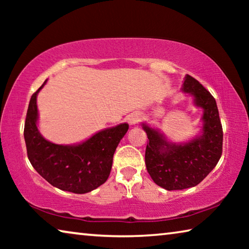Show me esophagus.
I'll return each mask as SVG.
<instances>
[{
    "mask_svg": "<svg viewBox=\"0 0 249 249\" xmlns=\"http://www.w3.org/2000/svg\"><path fill=\"white\" fill-rule=\"evenodd\" d=\"M140 120H141L140 114H132V115H129V117H128V123L130 125H135Z\"/></svg>",
    "mask_w": 249,
    "mask_h": 249,
    "instance_id": "34e87169",
    "label": "esophagus"
}]
</instances>
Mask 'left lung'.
Wrapping results in <instances>:
<instances>
[{
  "label": "left lung",
  "instance_id": "left-lung-1",
  "mask_svg": "<svg viewBox=\"0 0 249 249\" xmlns=\"http://www.w3.org/2000/svg\"><path fill=\"white\" fill-rule=\"evenodd\" d=\"M182 91L195 98V104L203 109L202 135L184 144L166 140L159 130L142 123L149 142L145 162L151 179L168 191L196 187L217 165L222 156L223 128L217 105L202 84L187 74Z\"/></svg>",
  "mask_w": 249,
  "mask_h": 249
}]
</instances>
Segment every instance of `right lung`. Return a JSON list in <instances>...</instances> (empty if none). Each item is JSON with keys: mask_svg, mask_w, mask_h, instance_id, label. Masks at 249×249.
<instances>
[{"mask_svg": "<svg viewBox=\"0 0 249 249\" xmlns=\"http://www.w3.org/2000/svg\"><path fill=\"white\" fill-rule=\"evenodd\" d=\"M44 84L32 95L25 121L24 138L29 161L45 180L60 190L78 195L94 190L107 180L113 156L128 124L101 130L78 145L50 142L37 128L36 100Z\"/></svg>", "mask_w": 249, "mask_h": 249, "instance_id": "obj_1", "label": "right lung"}]
</instances>
